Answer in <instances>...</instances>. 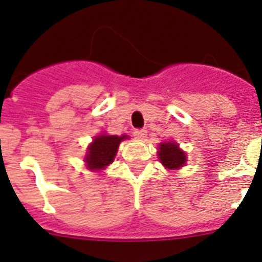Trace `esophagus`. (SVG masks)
<instances>
[{
	"label": "esophagus",
	"mask_w": 262,
	"mask_h": 262,
	"mask_svg": "<svg viewBox=\"0 0 262 262\" xmlns=\"http://www.w3.org/2000/svg\"><path fill=\"white\" fill-rule=\"evenodd\" d=\"M146 134H147V131L145 130V128H139V130L134 131L135 137H136V139H139V140H144L145 137H146Z\"/></svg>",
	"instance_id": "1"
}]
</instances>
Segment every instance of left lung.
<instances>
[{
	"instance_id": "obj_1",
	"label": "left lung",
	"mask_w": 262,
	"mask_h": 262,
	"mask_svg": "<svg viewBox=\"0 0 262 262\" xmlns=\"http://www.w3.org/2000/svg\"><path fill=\"white\" fill-rule=\"evenodd\" d=\"M158 158L167 169L176 170L186 163V152L180 149L176 141L160 142L158 147Z\"/></svg>"
}]
</instances>
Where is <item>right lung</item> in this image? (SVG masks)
I'll return each instance as SVG.
<instances>
[{
    "instance_id": "add662e5",
    "label": "right lung",
    "mask_w": 262,
    "mask_h": 262,
    "mask_svg": "<svg viewBox=\"0 0 262 262\" xmlns=\"http://www.w3.org/2000/svg\"><path fill=\"white\" fill-rule=\"evenodd\" d=\"M126 139H128L127 135L117 136V135L102 134L99 136H95L92 144L88 146L84 159L88 169L100 170L112 164L121 141Z\"/></svg>"
}]
</instances>
